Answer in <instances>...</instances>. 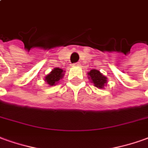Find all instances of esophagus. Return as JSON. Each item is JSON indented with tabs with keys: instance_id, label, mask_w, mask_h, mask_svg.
<instances>
[{
	"instance_id": "34e87169",
	"label": "esophagus",
	"mask_w": 148,
	"mask_h": 148,
	"mask_svg": "<svg viewBox=\"0 0 148 148\" xmlns=\"http://www.w3.org/2000/svg\"><path fill=\"white\" fill-rule=\"evenodd\" d=\"M75 66H81V62H77V63L74 64Z\"/></svg>"
}]
</instances>
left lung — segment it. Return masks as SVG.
<instances>
[{
    "label": "left lung",
    "mask_w": 148,
    "mask_h": 148,
    "mask_svg": "<svg viewBox=\"0 0 148 148\" xmlns=\"http://www.w3.org/2000/svg\"><path fill=\"white\" fill-rule=\"evenodd\" d=\"M87 74L89 80L99 89H104V86L107 84V77L103 75L99 70L93 69L89 71Z\"/></svg>",
    "instance_id": "1"
}]
</instances>
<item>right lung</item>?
<instances>
[{"label":"right lung","instance_id":"1","mask_svg":"<svg viewBox=\"0 0 148 148\" xmlns=\"http://www.w3.org/2000/svg\"><path fill=\"white\" fill-rule=\"evenodd\" d=\"M66 71H64L61 68H54V69H53L51 72L45 77L44 80H45V83H47L50 86H55L58 83H59L60 80L63 78L64 73Z\"/></svg>","mask_w":148,"mask_h":148}]
</instances>
